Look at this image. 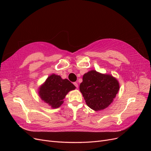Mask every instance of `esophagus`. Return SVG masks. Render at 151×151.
Here are the masks:
<instances>
[{
	"label": "esophagus",
	"instance_id": "obj_1",
	"mask_svg": "<svg viewBox=\"0 0 151 151\" xmlns=\"http://www.w3.org/2000/svg\"><path fill=\"white\" fill-rule=\"evenodd\" d=\"M73 84H74V85H75L76 87L77 88H78V83H77L76 82H74V83H73Z\"/></svg>",
	"mask_w": 151,
	"mask_h": 151
}]
</instances>
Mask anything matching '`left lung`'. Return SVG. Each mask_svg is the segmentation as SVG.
<instances>
[{
	"label": "left lung",
	"mask_w": 151,
	"mask_h": 151,
	"mask_svg": "<svg viewBox=\"0 0 151 151\" xmlns=\"http://www.w3.org/2000/svg\"><path fill=\"white\" fill-rule=\"evenodd\" d=\"M119 90V83L110 75L91 70L84 74L80 90L86 105L95 111L104 110L112 103Z\"/></svg>",
	"instance_id": "obj_1"
}]
</instances>
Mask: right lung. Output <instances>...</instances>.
Wrapping results in <instances>:
<instances>
[{
  "mask_svg": "<svg viewBox=\"0 0 151 151\" xmlns=\"http://www.w3.org/2000/svg\"><path fill=\"white\" fill-rule=\"evenodd\" d=\"M75 86L67 79H62L59 75L52 74L39 88V95L42 100L50 105L51 108L60 107L63 104V99Z\"/></svg>",
  "mask_w": 151,
  "mask_h": 151,
  "instance_id": "obj_1",
  "label": "right lung"
}]
</instances>
